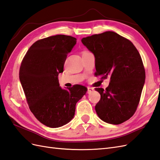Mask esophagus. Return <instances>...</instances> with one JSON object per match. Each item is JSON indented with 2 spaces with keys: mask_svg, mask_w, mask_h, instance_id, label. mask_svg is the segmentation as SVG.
<instances>
[{
  "mask_svg": "<svg viewBox=\"0 0 160 160\" xmlns=\"http://www.w3.org/2000/svg\"><path fill=\"white\" fill-rule=\"evenodd\" d=\"M93 91V88H90V87H88V93L92 92Z\"/></svg>",
  "mask_w": 160,
  "mask_h": 160,
  "instance_id": "34e87169",
  "label": "esophagus"
}]
</instances>
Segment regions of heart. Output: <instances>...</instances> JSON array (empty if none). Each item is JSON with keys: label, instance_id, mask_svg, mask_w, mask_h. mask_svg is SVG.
Wrapping results in <instances>:
<instances>
[{"label": "heart", "instance_id": "b5f03b06", "mask_svg": "<svg viewBox=\"0 0 160 160\" xmlns=\"http://www.w3.org/2000/svg\"><path fill=\"white\" fill-rule=\"evenodd\" d=\"M85 52H83V53H85Z\"/></svg>", "mask_w": 160, "mask_h": 160}]
</instances>
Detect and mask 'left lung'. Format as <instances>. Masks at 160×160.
I'll return each mask as SVG.
<instances>
[{
	"label": "left lung",
	"mask_w": 160,
	"mask_h": 160,
	"mask_svg": "<svg viewBox=\"0 0 160 160\" xmlns=\"http://www.w3.org/2000/svg\"><path fill=\"white\" fill-rule=\"evenodd\" d=\"M81 42L94 55L96 76L110 78L106 89L95 88L100 94L97 115L108 123H122L134 114L145 84L141 55L130 41L112 31L83 38Z\"/></svg>",
	"instance_id": "1"
}]
</instances>
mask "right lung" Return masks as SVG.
<instances>
[{
  "instance_id": "1",
  "label": "right lung",
  "mask_w": 160,
  "mask_h": 160,
  "mask_svg": "<svg viewBox=\"0 0 160 160\" xmlns=\"http://www.w3.org/2000/svg\"><path fill=\"white\" fill-rule=\"evenodd\" d=\"M76 42V38L63 34L38 40L29 48L19 68V80L31 112L49 128L71 122L77 102L88 90L81 85L62 89L58 81Z\"/></svg>"
}]
</instances>
